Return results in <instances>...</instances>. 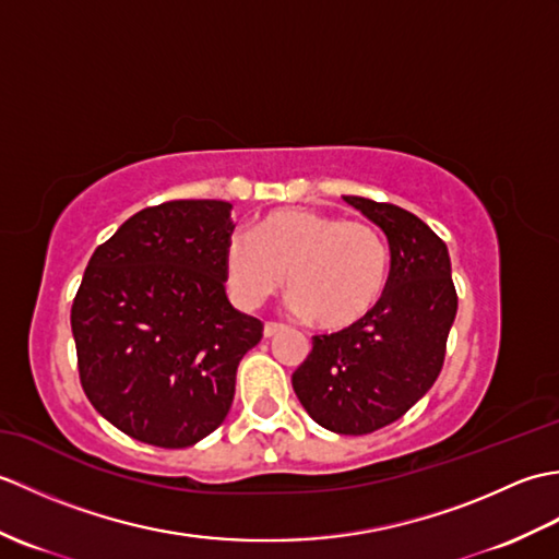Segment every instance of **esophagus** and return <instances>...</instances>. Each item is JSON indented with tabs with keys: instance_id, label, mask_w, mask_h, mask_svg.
Here are the masks:
<instances>
[{
	"instance_id": "obj_1",
	"label": "esophagus",
	"mask_w": 559,
	"mask_h": 559,
	"mask_svg": "<svg viewBox=\"0 0 559 559\" xmlns=\"http://www.w3.org/2000/svg\"><path fill=\"white\" fill-rule=\"evenodd\" d=\"M283 329H286V326H283V324H278V322H266L264 324V336L266 338H271V336H276V334H281V331Z\"/></svg>"
}]
</instances>
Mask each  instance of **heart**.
<instances>
[{
	"label": "heart",
	"instance_id": "heart-1",
	"mask_svg": "<svg viewBox=\"0 0 559 559\" xmlns=\"http://www.w3.org/2000/svg\"><path fill=\"white\" fill-rule=\"evenodd\" d=\"M223 266L242 307L264 305L288 278L295 312L322 329H346L382 302L391 254L372 223L293 206L266 213L254 237L235 233Z\"/></svg>",
	"mask_w": 559,
	"mask_h": 559
}]
</instances>
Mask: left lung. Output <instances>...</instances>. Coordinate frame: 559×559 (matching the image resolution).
<instances>
[{"label": "left lung", "mask_w": 559, "mask_h": 559, "mask_svg": "<svg viewBox=\"0 0 559 559\" xmlns=\"http://www.w3.org/2000/svg\"><path fill=\"white\" fill-rule=\"evenodd\" d=\"M343 199L384 230L389 286L358 324L312 336L293 389L326 430L370 435L403 418L437 382L459 298L447 245L418 216L384 201Z\"/></svg>", "instance_id": "left-lung-1"}]
</instances>
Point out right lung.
I'll return each mask as SVG.
<instances>
[{
    "instance_id": "right-lung-1",
    "label": "right lung",
    "mask_w": 559,
    "mask_h": 559,
    "mask_svg": "<svg viewBox=\"0 0 559 559\" xmlns=\"http://www.w3.org/2000/svg\"><path fill=\"white\" fill-rule=\"evenodd\" d=\"M228 201L177 199L134 213L93 252L71 305L79 379L105 420L185 449L225 420L242 355L264 324L225 295Z\"/></svg>"
}]
</instances>
